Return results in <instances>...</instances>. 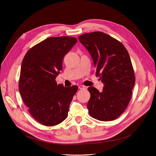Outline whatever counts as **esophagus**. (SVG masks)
<instances>
[{
  "instance_id": "esophagus-1",
  "label": "esophagus",
  "mask_w": 156,
  "mask_h": 156,
  "mask_svg": "<svg viewBox=\"0 0 156 156\" xmlns=\"http://www.w3.org/2000/svg\"><path fill=\"white\" fill-rule=\"evenodd\" d=\"M78 87L80 89V90H86V89H87V87L83 85H79Z\"/></svg>"
}]
</instances>
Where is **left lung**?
<instances>
[{
    "instance_id": "1",
    "label": "left lung",
    "mask_w": 156,
    "mask_h": 156,
    "mask_svg": "<svg viewBox=\"0 0 156 156\" xmlns=\"http://www.w3.org/2000/svg\"><path fill=\"white\" fill-rule=\"evenodd\" d=\"M78 39L91 55L104 86L101 92L90 86L89 114L100 121H112L125 110L135 83V76L129 54L123 44L108 34L87 33Z\"/></svg>"
}]
</instances>
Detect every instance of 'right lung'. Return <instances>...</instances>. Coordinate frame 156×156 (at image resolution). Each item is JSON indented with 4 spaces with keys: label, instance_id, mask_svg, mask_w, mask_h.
<instances>
[{
    "label": "right lung",
    "instance_id": "obj_1",
    "mask_svg": "<svg viewBox=\"0 0 156 156\" xmlns=\"http://www.w3.org/2000/svg\"><path fill=\"white\" fill-rule=\"evenodd\" d=\"M76 42L72 36L49 37L30 49L22 61L19 91L29 113L43 125H57L68 116L78 87H65L55 78L64 56Z\"/></svg>",
    "mask_w": 156,
    "mask_h": 156
}]
</instances>
